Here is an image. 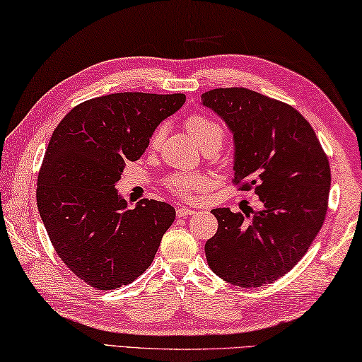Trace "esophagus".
<instances>
[{
	"label": "esophagus",
	"mask_w": 362,
	"mask_h": 362,
	"mask_svg": "<svg viewBox=\"0 0 362 362\" xmlns=\"http://www.w3.org/2000/svg\"><path fill=\"white\" fill-rule=\"evenodd\" d=\"M176 214H178V217H189V216H194L195 211L190 208H186V206H180L178 209H176Z\"/></svg>",
	"instance_id": "1"
}]
</instances>
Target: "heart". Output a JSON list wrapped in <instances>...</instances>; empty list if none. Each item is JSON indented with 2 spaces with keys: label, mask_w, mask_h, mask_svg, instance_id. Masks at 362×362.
Instances as JSON below:
<instances>
[{
  "label": "heart",
  "mask_w": 362,
  "mask_h": 362,
  "mask_svg": "<svg viewBox=\"0 0 362 362\" xmlns=\"http://www.w3.org/2000/svg\"><path fill=\"white\" fill-rule=\"evenodd\" d=\"M184 126H186L190 137L195 140V143L199 146L206 145V143H216L217 146L222 145L223 129L217 121L202 117V115H194V117L186 119ZM160 137H162V131L158 129V131L151 135L149 145L158 146ZM167 187L178 197L189 199L190 195L199 192V190L204 187V180L202 176L194 175V173H180V175L170 176L167 180Z\"/></svg>",
  "instance_id": "1"
}]
</instances>
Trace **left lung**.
<instances>
[{
	"label": "left lung",
	"mask_w": 362,
	"mask_h": 362,
	"mask_svg": "<svg viewBox=\"0 0 362 362\" xmlns=\"http://www.w3.org/2000/svg\"><path fill=\"white\" fill-rule=\"evenodd\" d=\"M202 104L221 117L235 143V184L254 189L263 208L211 211L217 233L204 244L209 268L225 282L272 284L309 250L328 209L329 162L298 110L247 88H217Z\"/></svg>",
	"instance_id": "8db88e82"
}]
</instances>
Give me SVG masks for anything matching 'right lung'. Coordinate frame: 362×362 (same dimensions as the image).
Here are the masks:
<instances>
[{"mask_svg":"<svg viewBox=\"0 0 362 362\" xmlns=\"http://www.w3.org/2000/svg\"><path fill=\"white\" fill-rule=\"evenodd\" d=\"M184 102V94H107L74 107L52 134L37 209L61 260L94 288L115 290L141 276L175 221L165 202L143 199L129 209L115 184Z\"/></svg>","mask_w":362,"mask_h":362,"instance_id":"obj_1","label":"right lung"}]
</instances>
